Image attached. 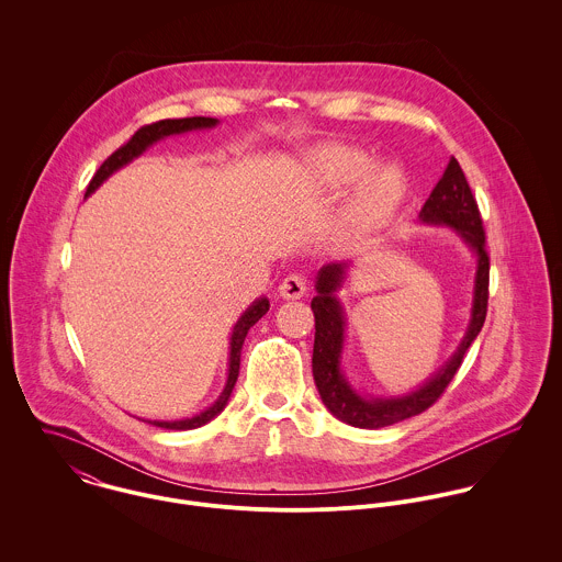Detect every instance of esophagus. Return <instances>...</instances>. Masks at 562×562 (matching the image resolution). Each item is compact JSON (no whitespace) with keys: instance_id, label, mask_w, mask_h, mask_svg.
I'll list each match as a JSON object with an SVG mask.
<instances>
[{"instance_id":"esophagus-1","label":"esophagus","mask_w":562,"mask_h":562,"mask_svg":"<svg viewBox=\"0 0 562 562\" xmlns=\"http://www.w3.org/2000/svg\"><path fill=\"white\" fill-rule=\"evenodd\" d=\"M307 292V279L303 274H288L281 285H279V294L285 301H299L303 294Z\"/></svg>"}]
</instances>
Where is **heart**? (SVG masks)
Wrapping results in <instances>:
<instances>
[{
    "label": "heart",
    "mask_w": 562,
    "mask_h": 562,
    "mask_svg": "<svg viewBox=\"0 0 562 562\" xmlns=\"http://www.w3.org/2000/svg\"><path fill=\"white\" fill-rule=\"evenodd\" d=\"M312 179L326 190H341L358 181L348 196L346 216L357 227H376L387 221L404 196V175L396 164L372 158L355 147L321 145L307 156Z\"/></svg>",
    "instance_id": "1"
}]
</instances>
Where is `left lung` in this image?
Listing matches in <instances>:
<instances>
[{
    "instance_id": "obj_1",
    "label": "left lung",
    "mask_w": 562,
    "mask_h": 562,
    "mask_svg": "<svg viewBox=\"0 0 562 562\" xmlns=\"http://www.w3.org/2000/svg\"><path fill=\"white\" fill-rule=\"evenodd\" d=\"M419 221L426 225H446L452 227L465 244L476 252V279H474V303L468 333L450 357V361L428 379L419 390L396 396V398H363L352 390L341 372V350L346 335V318L339 299L335 292L346 279V263H328L321 268L316 279V296L312 310L316 316V339H314V381L321 392L324 406L341 422L357 428H383L392 426L413 415H419L428 406L439 401L457 370L463 363V357L472 341L479 337L486 318L488 301V255L484 248V229H482L479 203L472 194V188L461 170L459 161L450 158L443 177L432 188L428 201L419 212Z\"/></svg>"
}]
</instances>
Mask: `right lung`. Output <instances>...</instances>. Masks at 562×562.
<instances>
[{
    "label": "right lung",
    "mask_w": 562,
    "mask_h": 562,
    "mask_svg": "<svg viewBox=\"0 0 562 562\" xmlns=\"http://www.w3.org/2000/svg\"><path fill=\"white\" fill-rule=\"evenodd\" d=\"M218 121L216 119H210V116H190V119H166V121H158V123H151V125H145L140 127L123 147H119L108 160L103 161L99 166V170L94 172V177L90 179L88 188H86V196L92 194L114 170L123 168L125 164L138 158L147 147H151L154 143H158L166 136H172V134H183V132H192V130H205V127H214ZM270 310V303L268 299H259L255 301L244 314H241L240 321L236 322L234 326V333H232V341H229V376H227V385L223 390V394L218 396V401L214 402L210 408L201 411L199 415L194 417H186V419H175V422H160V419H149V424L154 426H160V428H168V430H190V428H199L203 424H207L210 419H214L225 406L227 401L234 392V385L238 381V374H240V352L241 344H244V337L248 333V328L259 321L266 312Z\"/></svg>",
    "instance_id": "add662e5"
}]
</instances>
